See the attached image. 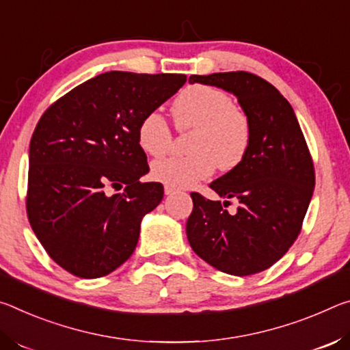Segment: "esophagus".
<instances>
[{
  "label": "esophagus",
  "mask_w": 350,
  "mask_h": 350,
  "mask_svg": "<svg viewBox=\"0 0 350 350\" xmlns=\"http://www.w3.org/2000/svg\"><path fill=\"white\" fill-rule=\"evenodd\" d=\"M176 191H178V189H176V187H172V186H167V185L164 186V192H165V196H172V193H175Z\"/></svg>",
  "instance_id": "obj_1"
}]
</instances>
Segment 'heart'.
<instances>
[{
    "instance_id": "b5f03b06",
    "label": "heart",
    "mask_w": 350,
    "mask_h": 350,
    "mask_svg": "<svg viewBox=\"0 0 350 350\" xmlns=\"http://www.w3.org/2000/svg\"><path fill=\"white\" fill-rule=\"evenodd\" d=\"M180 131L193 130L187 157L159 159L152 165L154 180L172 187H191L209 178L219 165L223 172L236 169L251 144V124L231 96L208 85H191L172 105ZM137 142L152 157H163L172 148L174 136L158 111L148 113L137 127Z\"/></svg>"
}]
</instances>
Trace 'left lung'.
Wrapping results in <instances>:
<instances>
[{
  "instance_id": "left-lung-1",
  "label": "left lung",
  "mask_w": 350,
  "mask_h": 350,
  "mask_svg": "<svg viewBox=\"0 0 350 350\" xmlns=\"http://www.w3.org/2000/svg\"><path fill=\"white\" fill-rule=\"evenodd\" d=\"M191 83L232 93L251 124L250 150L236 169L209 187L236 198L226 204L192 192L186 223L192 250L217 270L250 276L276 263L299 236L314 187V167L306 137L288 100L270 82L246 71L191 76Z\"/></svg>"
}]
</instances>
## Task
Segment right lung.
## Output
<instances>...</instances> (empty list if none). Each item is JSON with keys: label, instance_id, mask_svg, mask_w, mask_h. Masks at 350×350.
Wrapping results in <instances>:
<instances>
[{"label": "right lung", "instance_id": "obj_1", "mask_svg": "<svg viewBox=\"0 0 350 350\" xmlns=\"http://www.w3.org/2000/svg\"><path fill=\"white\" fill-rule=\"evenodd\" d=\"M185 74H99L54 102L29 146L27 219L51 259L77 278L110 274L133 254L141 220L161 203L137 127ZM111 187H124L119 194Z\"/></svg>", "mask_w": 350, "mask_h": 350}]
</instances>
